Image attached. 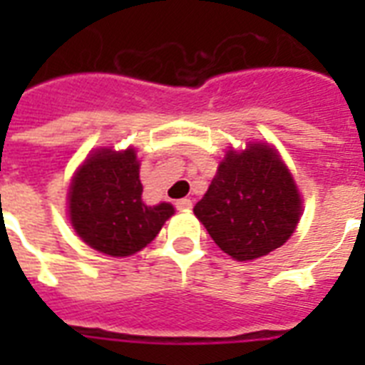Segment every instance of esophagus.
<instances>
[{"label": "esophagus", "mask_w": 365, "mask_h": 365, "mask_svg": "<svg viewBox=\"0 0 365 365\" xmlns=\"http://www.w3.org/2000/svg\"><path fill=\"white\" fill-rule=\"evenodd\" d=\"M176 208L178 210H191V208H193V202L189 199H180L176 200Z\"/></svg>", "instance_id": "esophagus-1"}]
</instances>
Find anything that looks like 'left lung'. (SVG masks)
Wrapping results in <instances>:
<instances>
[{
  "instance_id": "left-lung-1",
  "label": "left lung",
  "mask_w": 365,
  "mask_h": 365,
  "mask_svg": "<svg viewBox=\"0 0 365 365\" xmlns=\"http://www.w3.org/2000/svg\"><path fill=\"white\" fill-rule=\"evenodd\" d=\"M193 212L225 254L250 261L280 248L294 235L301 197L277 149L250 142L244 151L225 153Z\"/></svg>"
}]
</instances>
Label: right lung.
Instances as JSON below:
<instances>
[{"mask_svg":"<svg viewBox=\"0 0 365 365\" xmlns=\"http://www.w3.org/2000/svg\"><path fill=\"white\" fill-rule=\"evenodd\" d=\"M140 160L134 148L96 149L77 168L68 193L76 233L91 248L126 257L145 248L174 214V206L143 205Z\"/></svg>","mask_w":365,"mask_h":365,"instance_id":"obj_1","label":"right lung"}]
</instances>
